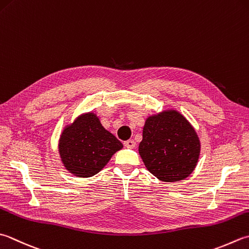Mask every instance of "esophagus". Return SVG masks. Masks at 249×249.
Wrapping results in <instances>:
<instances>
[{
  "label": "esophagus",
  "instance_id": "34e87169",
  "mask_svg": "<svg viewBox=\"0 0 249 249\" xmlns=\"http://www.w3.org/2000/svg\"><path fill=\"white\" fill-rule=\"evenodd\" d=\"M124 145L126 148H129V149H133V148H135V145H136V142L134 140H131V139H129V140H126V141H124Z\"/></svg>",
  "mask_w": 249,
  "mask_h": 249
}]
</instances>
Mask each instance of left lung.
Instances as JSON below:
<instances>
[{"label":"left lung","instance_id":"left-lung-1","mask_svg":"<svg viewBox=\"0 0 249 249\" xmlns=\"http://www.w3.org/2000/svg\"><path fill=\"white\" fill-rule=\"evenodd\" d=\"M201 142L193 126L176 110L145 120L139 154L149 172L165 182L183 180L196 168Z\"/></svg>","mask_w":249,"mask_h":249}]
</instances>
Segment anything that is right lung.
Instances as JSON below:
<instances>
[{
    "label": "right lung",
    "mask_w": 249,
    "mask_h": 249,
    "mask_svg": "<svg viewBox=\"0 0 249 249\" xmlns=\"http://www.w3.org/2000/svg\"><path fill=\"white\" fill-rule=\"evenodd\" d=\"M122 148L121 141L101 125L92 112L77 116L67 125L58 144L63 166L81 178L98 174Z\"/></svg>",
    "instance_id": "right-lung-1"
}]
</instances>
